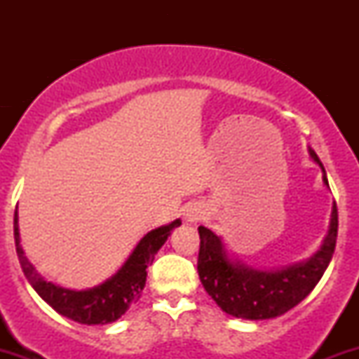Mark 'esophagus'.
Returning <instances> with one entry per match:
<instances>
[{
  "instance_id": "1",
  "label": "esophagus",
  "mask_w": 359,
  "mask_h": 359,
  "mask_svg": "<svg viewBox=\"0 0 359 359\" xmlns=\"http://www.w3.org/2000/svg\"><path fill=\"white\" fill-rule=\"evenodd\" d=\"M203 209H201L199 205H189L184 212V219L185 222H189V224H196V222L203 217Z\"/></svg>"
}]
</instances>
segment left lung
Here are the masks:
<instances>
[{"mask_svg":"<svg viewBox=\"0 0 359 359\" xmlns=\"http://www.w3.org/2000/svg\"><path fill=\"white\" fill-rule=\"evenodd\" d=\"M309 155L323 170V182L329 189L327 175L319 156L309 147ZM201 248L197 271L203 287L226 314L238 319H273L294 309L314 290L331 262L337 238V208L332 203L327 234L311 257L280 269H255L234 258L221 236L199 226Z\"/></svg>","mask_w":359,"mask_h":359,"instance_id":"obj_1","label":"left lung"}]
</instances>
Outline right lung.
<instances>
[{"mask_svg": "<svg viewBox=\"0 0 359 359\" xmlns=\"http://www.w3.org/2000/svg\"><path fill=\"white\" fill-rule=\"evenodd\" d=\"M182 224V221L175 219L168 224L148 231L138 245L135 246L130 257L123 263L116 273L111 275L104 282L86 290H72L48 282L25 257V251L20 245V228H18V205L15 211V245L18 255L20 265L30 285L36 294L50 306L53 311L67 319L76 320L79 324H109L118 320L137 302L142 295L147 282V269L154 262L156 251L163 246L172 229Z\"/></svg>", "mask_w": 359, "mask_h": 359, "instance_id": "right-lung-1", "label": "right lung"}]
</instances>
